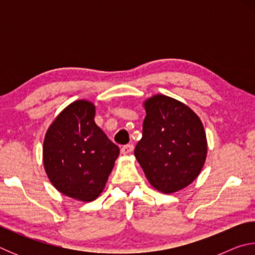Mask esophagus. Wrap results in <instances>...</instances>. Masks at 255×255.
Returning <instances> with one entry per match:
<instances>
[{"label": "esophagus", "mask_w": 255, "mask_h": 255, "mask_svg": "<svg viewBox=\"0 0 255 255\" xmlns=\"http://www.w3.org/2000/svg\"><path fill=\"white\" fill-rule=\"evenodd\" d=\"M132 150H133V145L132 144L124 145L122 147V154H130Z\"/></svg>", "instance_id": "esophagus-1"}]
</instances>
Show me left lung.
<instances>
[{"instance_id": "obj_1", "label": "left lung", "mask_w": 255, "mask_h": 255, "mask_svg": "<svg viewBox=\"0 0 255 255\" xmlns=\"http://www.w3.org/2000/svg\"><path fill=\"white\" fill-rule=\"evenodd\" d=\"M145 110L143 137L133 153L155 189L176 192L191 183L204 166V126L189 107L163 94L148 99Z\"/></svg>"}]
</instances>
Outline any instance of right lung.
Masks as SVG:
<instances>
[{
	"mask_svg": "<svg viewBox=\"0 0 255 255\" xmlns=\"http://www.w3.org/2000/svg\"><path fill=\"white\" fill-rule=\"evenodd\" d=\"M96 107L79 100L66 107L46 132L44 165L54 187L81 201L105 189L119 147L94 123Z\"/></svg>",
	"mask_w": 255,
	"mask_h": 255,
	"instance_id": "1",
	"label": "right lung"
}]
</instances>
